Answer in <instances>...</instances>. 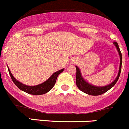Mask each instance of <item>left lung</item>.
I'll list each match as a JSON object with an SVG mask.
<instances>
[{
    "label": "left lung",
    "instance_id": "1",
    "mask_svg": "<svg viewBox=\"0 0 129 129\" xmlns=\"http://www.w3.org/2000/svg\"><path fill=\"white\" fill-rule=\"evenodd\" d=\"M114 45L116 46L118 52L119 53L120 59V68H119V72L116 78L113 81L111 84H108L107 86H94L93 84H91L86 82L84 79L82 78V74L80 73V69L78 68V67L76 66V85H77L78 88L80 89V91L84 92V93H86L88 95H100L106 93L108 90H110L111 88H112L113 86H114L115 84L119 78L120 74L121 72V68H122V53L120 50V48L118 47V45L116 42L114 43Z\"/></svg>",
    "mask_w": 129,
    "mask_h": 129
}]
</instances>
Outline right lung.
I'll use <instances>...</instances> for the list:
<instances>
[{
  "instance_id": "obj_1",
  "label": "right lung",
  "mask_w": 129,
  "mask_h": 129,
  "mask_svg": "<svg viewBox=\"0 0 129 129\" xmlns=\"http://www.w3.org/2000/svg\"><path fill=\"white\" fill-rule=\"evenodd\" d=\"M8 70H9V74L11 76V78L12 79L13 82H14L15 84L20 90L24 91V92L28 93V94H31V95H43V94H45L47 92H49L50 90H51L54 85H55V84L57 76L64 70V69H61L59 71L55 72V73L52 74L51 76L49 78L48 80H46L45 82H43L42 84H38V85H36V86H27V85L22 84L21 82H19L18 80H17L13 77V76L12 75V74L9 70V68H8Z\"/></svg>"
}]
</instances>
